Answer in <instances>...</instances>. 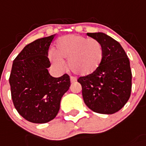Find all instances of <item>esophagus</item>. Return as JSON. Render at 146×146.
<instances>
[{
  "mask_svg": "<svg viewBox=\"0 0 146 146\" xmlns=\"http://www.w3.org/2000/svg\"><path fill=\"white\" fill-rule=\"evenodd\" d=\"M76 81H77V78H76V77H74V76H71V77H70V82L71 83L76 82Z\"/></svg>",
  "mask_w": 146,
  "mask_h": 146,
  "instance_id": "esophagus-1",
  "label": "esophagus"
}]
</instances>
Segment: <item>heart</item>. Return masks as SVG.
<instances>
[{
	"label": "heart",
	"mask_w": 146,
	"mask_h": 146,
	"mask_svg": "<svg viewBox=\"0 0 146 146\" xmlns=\"http://www.w3.org/2000/svg\"><path fill=\"white\" fill-rule=\"evenodd\" d=\"M53 54L51 60L57 68H62V60H68L72 72L79 76H88L96 71L101 65L104 51L96 39L70 35L57 41Z\"/></svg>",
	"instance_id": "1"
}]
</instances>
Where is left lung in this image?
<instances>
[{"label":"left lung","instance_id":"obj_1","mask_svg":"<svg viewBox=\"0 0 146 146\" xmlns=\"http://www.w3.org/2000/svg\"><path fill=\"white\" fill-rule=\"evenodd\" d=\"M103 47L102 63L95 72L78 79L86 105L99 114L120 110L130 99L132 72L130 60L119 42L102 32L87 33Z\"/></svg>","mask_w":146,"mask_h":146}]
</instances>
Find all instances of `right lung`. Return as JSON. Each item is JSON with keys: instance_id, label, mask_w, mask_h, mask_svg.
I'll list each match as a JSON object with an SVG mask.
<instances>
[{"instance_id": "right-lung-1", "label": "right lung", "mask_w": 146, "mask_h": 146, "mask_svg": "<svg viewBox=\"0 0 146 146\" xmlns=\"http://www.w3.org/2000/svg\"><path fill=\"white\" fill-rule=\"evenodd\" d=\"M55 35L24 47L14 59L9 78L11 98L19 114L33 123H46L58 114L60 100L70 86V77L49 73L48 50Z\"/></svg>"}]
</instances>
